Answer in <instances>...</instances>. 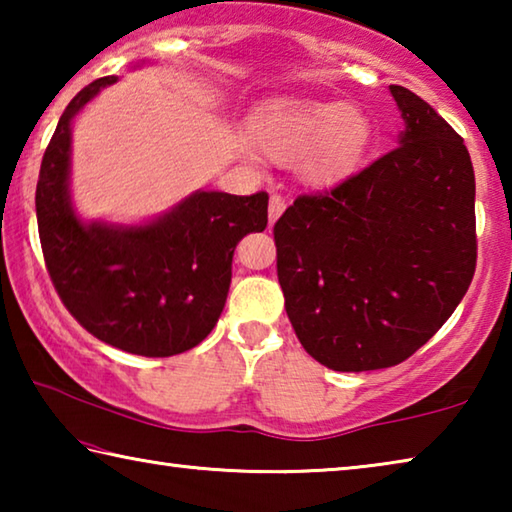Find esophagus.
<instances>
[{
	"label": "esophagus",
	"instance_id": "obj_1",
	"mask_svg": "<svg viewBox=\"0 0 512 512\" xmlns=\"http://www.w3.org/2000/svg\"><path fill=\"white\" fill-rule=\"evenodd\" d=\"M284 207H287V203H284V198L280 194H273L271 198H268V221H271V225L280 219Z\"/></svg>",
	"mask_w": 512,
	"mask_h": 512
}]
</instances>
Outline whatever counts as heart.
Returning <instances> with one entry per match:
<instances>
[{
	"label": "heart",
	"instance_id": "obj_1",
	"mask_svg": "<svg viewBox=\"0 0 512 512\" xmlns=\"http://www.w3.org/2000/svg\"><path fill=\"white\" fill-rule=\"evenodd\" d=\"M259 153L275 162L300 160L302 176L314 185L348 178L366 155L372 126L357 108L334 101L277 99L250 124Z\"/></svg>",
	"mask_w": 512,
	"mask_h": 512
}]
</instances>
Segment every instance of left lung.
Listing matches in <instances>:
<instances>
[{"instance_id":"8db88e82","label":"left lung","mask_w":512,"mask_h":512,"mask_svg":"<svg viewBox=\"0 0 512 512\" xmlns=\"http://www.w3.org/2000/svg\"><path fill=\"white\" fill-rule=\"evenodd\" d=\"M400 146L273 225L277 280L298 341L341 372L391 368L420 350L476 268L474 169L463 137L391 85Z\"/></svg>"}]
</instances>
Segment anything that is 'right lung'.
<instances>
[{"label":"right lung","instance_id":"add662e5","mask_svg":"<svg viewBox=\"0 0 512 512\" xmlns=\"http://www.w3.org/2000/svg\"><path fill=\"white\" fill-rule=\"evenodd\" d=\"M115 81L103 76L83 88L51 135L36 187L40 246L58 298L92 336L142 357H171L212 332L237 244L266 228L268 194L196 192L149 225H83L67 192L72 119Z\"/></svg>","mask_w":512,"mask_h":512}]
</instances>
